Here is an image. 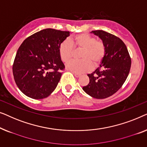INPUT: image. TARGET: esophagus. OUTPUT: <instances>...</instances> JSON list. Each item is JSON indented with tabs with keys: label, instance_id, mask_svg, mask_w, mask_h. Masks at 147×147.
<instances>
[{
	"label": "esophagus",
	"instance_id": "1",
	"mask_svg": "<svg viewBox=\"0 0 147 147\" xmlns=\"http://www.w3.org/2000/svg\"><path fill=\"white\" fill-rule=\"evenodd\" d=\"M74 76H75V77L78 78V77H80V76H81V74H78V73H74Z\"/></svg>",
	"mask_w": 147,
	"mask_h": 147
}]
</instances>
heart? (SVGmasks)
Here are the masks:
<instances>
[{
  "mask_svg": "<svg viewBox=\"0 0 147 147\" xmlns=\"http://www.w3.org/2000/svg\"><path fill=\"white\" fill-rule=\"evenodd\" d=\"M82 49L81 60L72 61L67 63V69L73 73H81L90 71L92 65H98L105 53V47L102 41L96 40L91 35L80 33L74 37L64 40L59 47V55L62 61L67 63L73 58L74 49Z\"/></svg>",
  "mask_w": 147,
  "mask_h": 147,
  "instance_id": "1",
  "label": "heart"
}]
</instances>
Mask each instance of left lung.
<instances>
[{"label":"left lung","instance_id":"8db88e82","mask_svg":"<svg viewBox=\"0 0 147 147\" xmlns=\"http://www.w3.org/2000/svg\"><path fill=\"white\" fill-rule=\"evenodd\" d=\"M91 33L102 41L105 53L99 67L87 74L89 83L82 89L94 98L102 99L112 96L121 88L129 75L131 59L127 47L119 37L102 30Z\"/></svg>","mask_w":147,"mask_h":147}]
</instances>
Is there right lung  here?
<instances>
[{"mask_svg": "<svg viewBox=\"0 0 147 147\" xmlns=\"http://www.w3.org/2000/svg\"><path fill=\"white\" fill-rule=\"evenodd\" d=\"M69 36V31L46 28L23 41L12 66L14 80L22 93L42 99L55 90L65 69L59 47Z\"/></svg>", "mask_w": 147, "mask_h": 147, "instance_id": "right-lung-1", "label": "right lung"}]
</instances>
